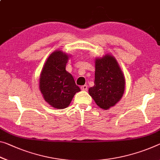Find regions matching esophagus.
<instances>
[{
	"label": "esophagus",
	"mask_w": 160,
	"mask_h": 160,
	"mask_svg": "<svg viewBox=\"0 0 160 160\" xmlns=\"http://www.w3.org/2000/svg\"><path fill=\"white\" fill-rule=\"evenodd\" d=\"M81 90H84V91H85V90H88V86L87 85H82V86H81Z\"/></svg>",
	"instance_id": "34e87169"
}]
</instances>
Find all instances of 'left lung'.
Instances as JSON below:
<instances>
[{
	"mask_svg": "<svg viewBox=\"0 0 160 160\" xmlns=\"http://www.w3.org/2000/svg\"><path fill=\"white\" fill-rule=\"evenodd\" d=\"M94 83L89 94L100 108L108 110L120 100L125 80L115 58L107 55L96 59Z\"/></svg>",
	"mask_w": 160,
	"mask_h": 160,
	"instance_id": "1",
	"label": "left lung"
}]
</instances>
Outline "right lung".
I'll return each instance as SVG.
<instances>
[{"label":"right lung","instance_id":"add662e5","mask_svg":"<svg viewBox=\"0 0 160 160\" xmlns=\"http://www.w3.org/2000/svg\"><path fill=\"white\" fill-rule=\"evenodd\" d=\"M68 60V55L62 51L53 52L40 75V90L45 100L57 109L67 108L75 93L80 91L72 75L65 70Z\"/></svg>","mask_w":160,"mask_h":160}]
</instances>
